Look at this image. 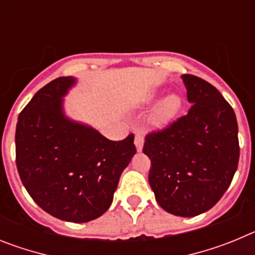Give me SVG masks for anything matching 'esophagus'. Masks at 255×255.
Masks as SVG:
<instances>
[{
	"mask_svg": "<svg viewBox=\"0 0 255 255\" xmlns=\"http://www.w3.org/2000/svg\"><path fill=\"white\" fill-rule=\"evenodd\" d=\"M134 144H135V147H136V150H138V152H141V149H143V145H144V136H143V135H141V134L135 135Z\"/></svg>",
	"mask_w": 255,
	"mask_h": 255,
	"instance_id": "1",
	"label": "esophagus"
}]
</instances>
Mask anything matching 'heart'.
I'll return each instance as SVG.
<instances>
[{"instance_id":"obj_1","label":"heart","mask_w":255,"mask_h":255,"mask_svg":"<svg viewBox=\"0 0 255 255\" xmlns=\"http://www.w3.org/2000/svg\"><path fill=\"white\" fill-rule=\"evenodd\" d=\"M153 100V98H150ZM181 108V101L177 96H168L158 105L153 115V124L155 126H164L176 117Z\"/></svg>"}]
</instances>
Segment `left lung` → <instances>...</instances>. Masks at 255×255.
I'll return each mask as SVG.
<instances>
[{"label":"left lung","mask_w":255,"mask_h":255,"mask_svg":"<svg viewBox=\"0 0 255 255\" xmlns=\"http://www.w3.org/2000/svg\"><path fill=\"white\" fill-rule=\"evenodd\" d=\"M188 114L145 136L149 185L159 206L181 217L207 212L222 198L239 163L235 112L212 84L185 74Z\"/></svg>","instance_id":"obj_1"}]
</instances>
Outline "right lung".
Instances as JSON below:
<instances>
[{"label":"right lung","mask_w":255,"mask_h":255,"mask_svg":"<svg viewBox=\"0 0 255 255\" xmlns=\"http://www.w3.org/2000/svg\"><path fill=\"white\" fill-rule=\"evenodd\" d=\"M73 76L52 80L19 115L16 167L22 185L40 208L82 224L102 216L112 203L121 173L136 153L134 135L114 141L65 116L62 97Z\"/></svg>","instance_id":"add662e5"}]
</instances>
